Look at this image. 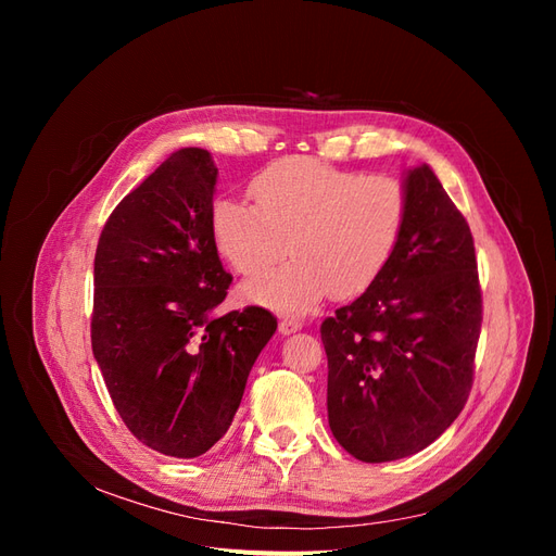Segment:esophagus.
<instances>
[{
  "instance_id": "esophagus-1",
  "label": "esophagus",
  "mask_w": 556,
  "mask_h": 556,
  "mask_svg": "<svg viewBox=\"0 0 556 556\" xmlns=\"http://www.w3.org/2000/svg\"><path fill=\"white\" fill-rule=\"evenodd\" d=\"M299 329H301V319H296V317H282L280 325H278L280 333H294Z\"/></svg>"
}]
</instances>
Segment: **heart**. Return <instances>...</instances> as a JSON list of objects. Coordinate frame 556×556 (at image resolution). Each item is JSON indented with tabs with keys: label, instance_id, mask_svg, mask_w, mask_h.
<instances>
[{
	"label": "heart",
	"instance_id": "obj_1",
	"mask_svg": "<svg viewBox=\"0 0 556 556\" xmlns=\"http://www.w3.org/2000/svg\"><path fill=\"white\" fill-rule=\"evenodd\" d=\"M248 194L252 204L213 201V243L241 276H257L288 248L294 252L243 288L248 301L278 311H308L329 290L336 299L366 292L392 262L408 217L401 180L311 157L268 164Z\"/></svg>",
	"mask_w": 556,
	"mask_h": 556
}]
</instances>
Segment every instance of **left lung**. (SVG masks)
Wrapping results in <instances>:
<instances>
[{
    "label": "left lung",
    "instance_id": "left-lung-1",
    "mask_svg": "<svg viewBox=\"0 0 556 556\" xmlns=\"http://www.w3.org/2000/svg\"><path fill=\"white\" fill-rule=\"evenodd\" d=\"M406 194L392 262L319 327L331 433L366 464L431 445L464 410L476 374L482 292L473 233L427 164L408 172Z\"/></svg>",
    "mask_w": 556,
    "mask_h": 556
}]
</instances>
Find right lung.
<instances>
[{
	"label": "right lung",
	"instance_id": "obj_1",
	"mask_svg": "<svg viewBox=\"0 0 556 556\" xmlns=\"http://www.w3.org/2000/svg\"><path fill=\"white\" fill-rule=\"evenodd\" d=\"M215 178L208 150H178L113 208L94 255L92 352L113 406L178 459L227 433L278 327L260 306L217 315L231 276L208 223Z\"/></svg>",
	"mask_w": 556,
	"mask_h": 556
}]
</instances>
